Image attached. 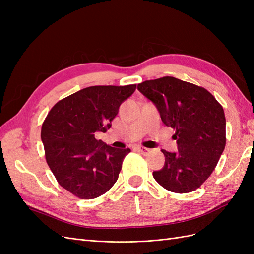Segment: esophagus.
Masks as SVG:
<instances>
[{"mask_svg": "<svg viewBox=\"0 0 254 254\" xmlns=\"http://www.w3.org/2000/svg\"><path fill=\"white\" fill-rule=\"evenodd\" d=\"M136 149L139 150L141 153H144V155H147V153H149V151H150L149 148H146V147H144V146H136Z\"/></svg>", "mask_w": 254, "mask_h": 254, "instance_id": "1", "label": "esophagus"}]
</instances>
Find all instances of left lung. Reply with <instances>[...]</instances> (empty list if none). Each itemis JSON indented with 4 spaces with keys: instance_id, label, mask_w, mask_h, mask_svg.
I'll return each instance as SVG.
<instances>
[{
    "instance_id": "obj_1",
    "label": "left lung",
    "mask_w": 254,
    "mask_h": 254,
    "mask_svg": "<svg viewBox=\"0 0 254 254\" xmlns=\"http://www.w3.org/2000/svg\"><path fill=\"white\" fill-rule=\"evenodd\" d=\"M156 105L161 120L175 130L178 151L162 149L165 164L153 172L155 180L174 193L200 188L216 167L226 146V118L222 106L206 89L172 76L137 84Z\"/></svg>"
}]
</instances>
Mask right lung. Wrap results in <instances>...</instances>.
Listing matches in <instances>:
<instances>
[{
	"instance_id": "add662e5",
	"label": "right lung",
	"mask_w": 254,
	"mask_h": 254,
	"mask_svg": "<svg viewBox=\"0 0 254 254\" xmlns=\"http://www.w3.org/2000/svg\"><path fill=\"white\" fill-rule=\"evenodd\" d=\"M136 84L84 88L54 105L41 128L45 160L61 187L80 199H94L117 182L129 148L96 140Z\"/></svg>"
}]
</instances>
